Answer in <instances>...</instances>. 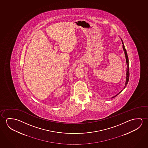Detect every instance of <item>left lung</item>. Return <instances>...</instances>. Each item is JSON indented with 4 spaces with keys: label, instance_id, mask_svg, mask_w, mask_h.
Segmentation results:
<instances>
[{
    "label": "left lung",
    "instance_id": "obj_1",
    "mask_svg": "<svg viewBox=\"0 0 148 148\" xmlns=\"http://www.w3.org/2000/svg\"><path fill=\"white\" fill-rule=\"evenodd\" d=\"M121 41H122V45H122V47H123V50H124V54H125V58H126V63H127V73H126V81H125V86L124 87V88H125V87H126V86H127V83H128V82H129V59H128V56H127V50H126L125 48L124 44H123V40H121ZM122 90H121V91H120V92L117 95H116L115 96L113 97H112V98H114L115 97L117 96L118 95H119V94L121 92H122Z\"/></svg>",
    "mask_w": 148,
    "mask_h": 148
}]
</instances>
